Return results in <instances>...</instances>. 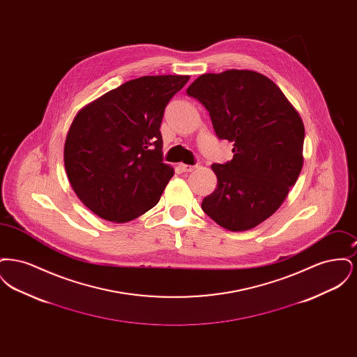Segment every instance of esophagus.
<instances>
[{"label":"esophagus","mask_w":357,"mask_h":357,"mask_svg":"<svg viewBox=\"0 0 357 357\" xmlns=\"http://www.w3.org/2000/svg\"><path fill=\"white\" fill-rule=\"evenodd\" d=\"M178 167L181 169V171H183V172H190V171H192L195 169V166L185 165V163H179V165H178Z\"/></svg>","instance_id":"obj_1"}]
</instances>
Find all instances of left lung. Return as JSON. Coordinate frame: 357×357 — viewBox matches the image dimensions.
Here are the masks:
<instances>
[{"instance_id":"obj_1","label":"left lung","mask_w":357,"mask_h":357,"mask_svg":"<svg viewBox=\"0 0 357 357\" xmlns=\"http://www.w3.org/2000/svg\"><path fill=\"white\" fill-rule=\"evenodd\" d=\"M186 92L234 146L230 162L211 166L218 183L202 210L230 231L253 229L278 210L301 172L303 119L277 84L249 69L206 73Z\"/></svg>"}]
</instances>
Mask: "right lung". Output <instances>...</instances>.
<instances>
[{
  "label": "right lung",
  "mask_w": 357,
  "mask_h": 357,
  "mask_svg": "<svg viewBox=\"0 0 357 357\" xmlns=\"http://www.w3.org/2000/svg\"><path fill=\"white\" fill-rule=\"evenodd\" d=\"M190 76L130 80L82 108L69 127L64 166L75 194L105 221H132L159 202L174 169L163 163L160 123Z\"/></svg>",
  "instance_id": "1"
}]
</instances>
